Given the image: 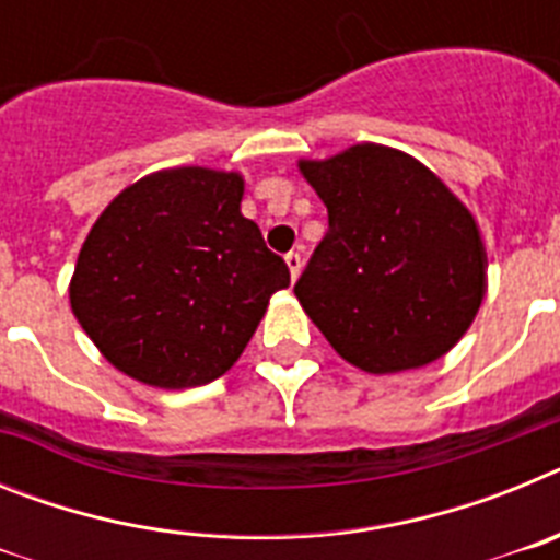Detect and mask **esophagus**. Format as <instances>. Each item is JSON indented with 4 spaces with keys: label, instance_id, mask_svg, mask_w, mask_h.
<instances>
[{
    "label": "esophagus",
    "instance_id": "obj_1",
    "mask_svg": "<svg viewBox=\"0 0 560 560\" xmlns=\"http://www.w3.org/2000/svg\"><path fill=\"white\" fill-rule=\"evenodd\" d=\"M285 266H289L291 271V280H296L300 271H303V257H300V252H289V255H285Z\"/></svg>",
    "mask_w": 560,
    "mask_h": 560
}]
</instances>
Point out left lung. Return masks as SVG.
Here are the masks:
<instances>
[{"instance_id": "obj_1", "label": "left lung", "mask_w": 560, "mask_h": 560, "mask_svg": "<svg viewBox=\"0 0 560 560\" xmlns=\"http://www.w3.org/2000/svg\"><path fill=\"white\" fill-rule=\"evenodd\" d=\"M328 232L294 294L353 368L400 373L446 355L482 305L488 255L468 207L415 156L361 142L300 162Z\"/></svg>"}]
</instances>
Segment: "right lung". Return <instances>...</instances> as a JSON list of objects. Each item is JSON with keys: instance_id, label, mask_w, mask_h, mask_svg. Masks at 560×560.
Wrapping results in <instances>:
<instances>
[{"instance_id": "1", "label": "right lung", "mask_w": 560, "mask_h": 560, "mask_svg": "<svg viewBox=\"0 0 560 560\" xmlns=\"http://www.w3.org/2000/svg\"><path fill=\"white\" fill-rule=\"evenodd\" d=\"M244 176L167 167L133 182L89 230L72 314L120 373L148 387L210 384L289 289V266L241 215Z\"/></svg>"}]
</instances>
